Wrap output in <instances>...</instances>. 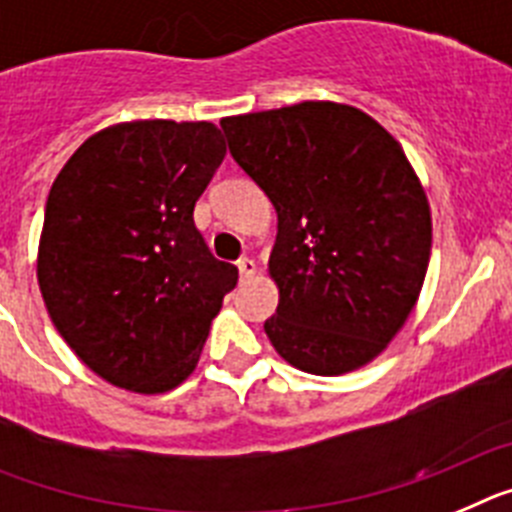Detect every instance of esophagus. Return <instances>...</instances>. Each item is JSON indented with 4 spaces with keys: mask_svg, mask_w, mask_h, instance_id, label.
<instances>
[{
    "mask_svg": "<svg viewBox=\"0 0 512 512\" xmlns=\"http://www.w3.org/2000/svg\"><path fill=\"white\" fill-rule=\"evenodd\" d=\"M237 268H239V278H242V281H250L252 275L257 273V262L252 260V257H242V260L237 262Z\"/></svg>",
    "mask_w": 512,
    "mask_h": 512,
    "instance_id": "obj_1",
    "label": "esophagus"
}]
</instances>
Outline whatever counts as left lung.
Masks as SVG:
<instances>
[{
  "mask_svg": "<svg viewBox=\"0 0 512 512\" xmlns=\"http://www.w3.org/2000/svg\"><path fill=\"white\" fill-rule=\"evenodd\" d=\"M278 213L268 273L275 353L342 376L386 350L420 299L433 244L430 203L399 141L353 105L306 100L221 121Z\"/></svg>",
  "mask_w": 512,
  "mask_h": 512,
  "instance_id": "left-lung-1",
  "label": "left lung"
}]
</instances>
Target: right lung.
<instances>
[{
  "mask_svg": "<svg viewBox=\"0 0 512 512\" xmlns=\"http://www.w3.org/2000/svg\"><path fill=\"white\" fill-rule=\"evenodd\" d=\"M224 154L208 121L115 123L53 180L35 265L43 304L79 361L118 389L180 386L237 286L193 221Z\"/></svg>",
  "mask_w": 512,
  "mask_h": 512,
  "instance_id": "1",
  "label": "right lung"
}]
</instances>
